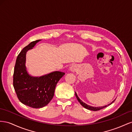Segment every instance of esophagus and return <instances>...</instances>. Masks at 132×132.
Wrapping results in <instances>:
<instances>
[{"label":"esophagus","mask_w":132,"mask_h":132,"mask_svg":"<svg viewBox=\"0 0 132 132\" xmlns=\"http://www.w3.org/2000/svg\"><path fill=\"white\" fill-rule=\"evenodd\" d=\"M77 67L76 65H72L70 67V71H72V72H75L77 70Z\"/></svg>","instance_id":"34e87169"}]
</instances>
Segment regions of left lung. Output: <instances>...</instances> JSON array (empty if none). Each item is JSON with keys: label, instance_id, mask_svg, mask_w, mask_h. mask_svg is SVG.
Masks as SVG:
<instances>
[{"label": "left lung", "instance_id": "left-lung-1", "mask_svg": "<svg viewBox=\"0 0 132 132\" xmlns=\"http://www.w3.org/2000/svg\"><path fill=\"white\" fill-rule=\"evenodd\" d=\"M75 95H76V98H77V100L79 102H80V103L82 105V106L83 107H85V108H86V109H87V110H91V111H99V110H101V109H103V108H105V107H107V106H110V105H111V104H112L115 101V100H114V101H113L111 103L108 104V105H107V106H103V107H92V106H89V105H88V104H86L85 103H84V102H82L80 98H79V97H78V96H77V93H76V92H75Z\"/></svg>", "mask_w": 132, "mask_h": 132}]
</instances>
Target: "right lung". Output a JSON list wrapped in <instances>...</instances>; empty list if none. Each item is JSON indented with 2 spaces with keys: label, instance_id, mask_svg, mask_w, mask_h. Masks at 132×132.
Masks as SVG:
<instances>
[{
  "label": "right lung",
  "instance_id": "right-lung-1",
  "mask_svg": "<svg viewBox=\"0 0 132 132\" xmlns=\"http://www.w3.org/2000/svg\"><path fill=\"white\" fill-rule=\"evenodd\" d=\"M41 40L32 41L18 55L13 75V86L22 103L34 108H42L50 102L54 95L56 86L65 73L55 71L40 77L29 75L25 66L26 54Z\"/></svg>",
  "mask_w": 132,
  "mask_h": 132
}]
</instances>
